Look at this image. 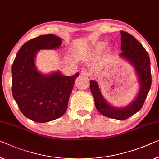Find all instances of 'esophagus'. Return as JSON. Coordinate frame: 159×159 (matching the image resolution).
<instances>
[{
	"label": "esophagus",
	"mask_w": 159,
	"mask_h": 159,
	"mask_svg": "<svg viewBox=\"0 0 159 159\" xmlns=\"http://www.w3.org/2000/svg\"><path fill=\"white\" fill-rule=\"evenodd\" d=\"M81 75L84 76H90V73L86 70H83L81 71Z\"/></svg>",
	"instance_id": "esophagus-1"
}]
</instances>
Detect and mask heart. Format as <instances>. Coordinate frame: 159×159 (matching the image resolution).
<instances>
[{
  "label": "heart",
  "instance_id": "b5f03b06",
  "mask_svg": "<svg viewBox=\"0 0 159 159\" xmlns=\"http://www.w3.org/2000/svg\"><path fill=\"white\" fill-rule=\"evenodd\" d=\"M105 46H106V43H104V42L100 43L98 45V48H103Z\"/></svg>",
  "mask_w": 159,
  "mask_h": 159
}]
</instances>
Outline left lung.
I'll list each match as a JSON object with an SVG mask.
<instances>
[{"label":"left lung","mask_w":159,"mask_h":159,"mask_svg":"<svg viewBox=\"0 0 159 159\" xmlns=\"http://www.w3.org/2000/svg\"><path fill=\"white\" fill-rule=\"evenodd\" d=\"M122 53L120 56L126 59L134 66L137 73L140 90L132 103L122 108H118L107 103L101 94L98 85L91 80L90 89L93 95L96 109L106 117L118 120H125L141 109L151 86L150 58L143 46L135 38L125 31H120Z\"/></svg>","instance_id":"1"}]
</instances>
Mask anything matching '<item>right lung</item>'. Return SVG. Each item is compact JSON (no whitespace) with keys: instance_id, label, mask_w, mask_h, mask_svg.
I'll return each instance as SVG.
<instances>
[{"instance_id":"obj_1","label":"right lung","mask_w":159,"mask_h":159,"mask_svg":"<svg viewBox=\"0 0 159 159\" xmlns=\"http://www.w3.org/2000/svg\"><path fill=\"white\" fill-rule=\"evenodd\" d=\"M62 39L53 34L41 35L19 49L12 66V93L25 117L38 123L60 118L66 113L73 84L79 73L72 76L54 72L46 75L37 70L35 57L42 49H55Z\"/></svg>"}]
</instances>
